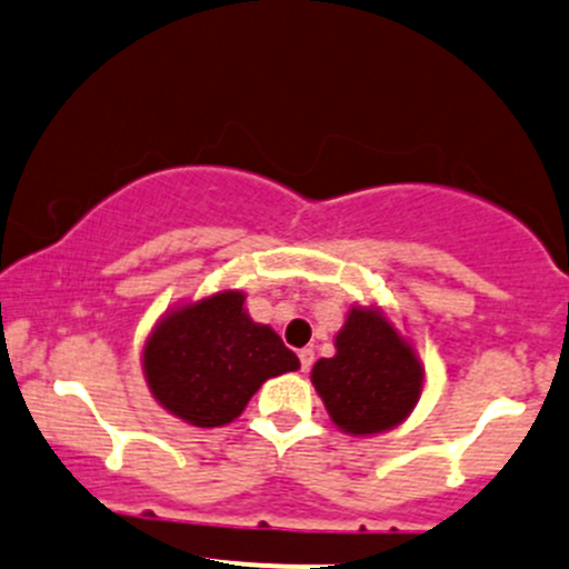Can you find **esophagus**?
<instances>
[{
    "instance_id": "34e87169",
    "label": "esophagus",
    "mask_w": 569,
    "mask_h": 569,
    "mask_svg": "<svg viewBox=\"0 0 569 569\" xmlns=\"http://www.w3.org/2000/svg\"><path fill=\"white\" fill-rule=\"evenodd\" d=\"M300 365H302V370H310V365H313V349L300 351Z\"/></svg>"
}]
</instances>
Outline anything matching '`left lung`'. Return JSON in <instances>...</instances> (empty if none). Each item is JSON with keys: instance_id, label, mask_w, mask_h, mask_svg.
Wrapping results in <instances>:
<instances>
[{"instance_id": "left-lung-1", "label": "left lung", "mask_w": 569, "mask_h": 569, "mask_svg": "<svg viewBox=\"0 0 569 569\" xmlns=\"http://www.w3.org/2000/svg\"><path fill=\"white\" fill-rule=\"evenodd\" d=\"M335 349L338 355L310 373L335 426L368 436L409 417L422 390V365L379 310L351 308Z\"/></svg>"}]
</instances>
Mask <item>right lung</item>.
<instances>
[{
  "instance_id": "obj_1",
  "label": "right lung",
  "mask_w": 569,
  "mask_h": 569,
  "mask_svg": "<svg viewBox=\"0 0 569 569\" xmlns=\"http://www.w3.org/2000/svg\"><path fill=\"white\" fill-rule=\"evenodd\" d=\"M242 305V291L184 305L166 316L143 346V373L154 400L190 426H226L267 379L300 368L278 332L256 325Z\"/></svg>"
}]
</instances>
